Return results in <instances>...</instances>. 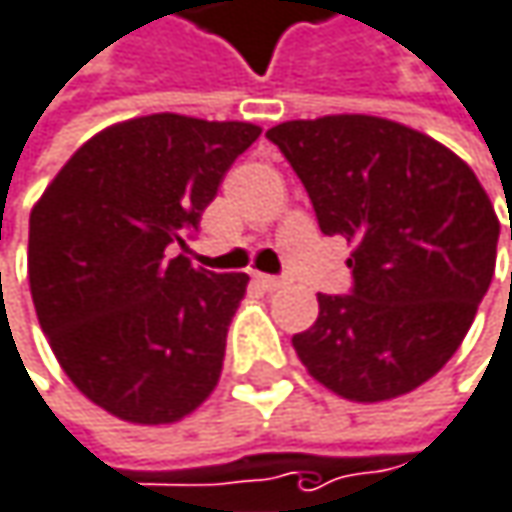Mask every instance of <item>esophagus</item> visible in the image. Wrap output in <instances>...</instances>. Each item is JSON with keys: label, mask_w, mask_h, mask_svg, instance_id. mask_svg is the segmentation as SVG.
<instances>
[{"label": "esophagus", "mask_w": 512, "mask_h": 512, "mask_svg": "<svg viewBox=\"0 0 512 512\" xmlns=\"http://www.w3.org/2000/svg\"><path fill=\"white\" fill-rule=\"evenodd\" d=\"M255 281L260 284V287H263V290H269V293H275V290H281V287L287 284L284 278H275V275H260V272L255 275Z\"/></svg>", "instance_id": "esophagus-1"}]
</instances>
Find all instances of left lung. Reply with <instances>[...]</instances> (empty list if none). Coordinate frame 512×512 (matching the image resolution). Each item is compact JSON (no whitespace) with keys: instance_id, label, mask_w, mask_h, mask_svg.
<instances>
[{"instance_id":"1","label":"left lung","mask_w":512,"mask_h":512,"mask_svg":"<svg viewBox=\"0 0 512 512\" xmlns=\"http://www.w3.org/2000/svg\"><path fill=\"white\" fill-rule=\"evenodd\" d=\"M266 137L302 178L322 234L354 243L351 296L319 293L316 322L293 337L299 360L349 401L416 390L487 296L501 228L487 190L451 149L393 119H290Z\"/></svg>"}]
</instances>
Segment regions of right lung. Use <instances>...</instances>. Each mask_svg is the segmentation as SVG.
<instances>
[{"label":"right lung","instance_id":"obj_1","mask_svg":"<svg viewBox=\"0 0 512 512\" xmlns=\"http://www.w3.org/2000/svg\"><path fill=\"white\" fill-rule=\"evenodd\" d=\"M252 122L152 114L90 137L28 219V284L70 381L134 425H169L219 384L246 272L196 269L199 228Z\"/></svg>","mask_w":512,"mask_h":512}]
</instances>
